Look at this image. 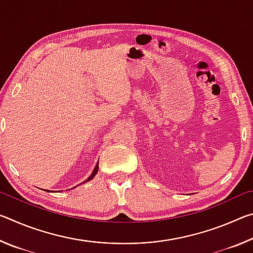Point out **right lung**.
<instances>
[{"instance_id":"add662e5","label":"right lung","mask_w":253,"mask_h":253,"mask_svg":"<svg viewBox=\"0 0 253 253\" xmlns=\"http://www.w3.org/2000/svg\"><path fill=\"white\" fill-rule=\"evenodd\" d=\"M97 172H98V163H97L96 168H95V169H93V172L91 173V175H90V176H89V177L87 178V181H84V182H88V181H90V179H91V178H93V177H95V175L97 174ZM84 182H83V183H84Z\"/></svg>"}]
</instances>
